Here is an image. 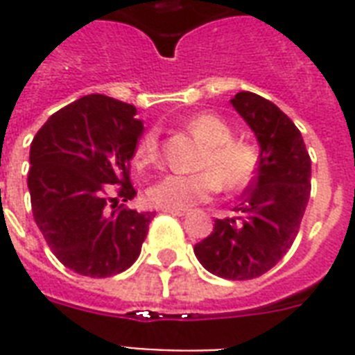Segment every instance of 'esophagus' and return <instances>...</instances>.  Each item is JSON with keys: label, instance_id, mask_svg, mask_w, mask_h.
<instances>
[{"label": "esophagus", "instance_id": "34e87169", "mask_svg": "<svg viewBox=\"0 0 355 355\" xmlns=\"http://www.w3.org/2000/svg\"><path fill=\"white\" fill-rule=\"evenodd\" d=\"M162 211H164V214H171V216H178V217L188 216V210H186V208H162Z\"/></svg>", "mask_w": 355, "mask_h": 355}]
</instances>
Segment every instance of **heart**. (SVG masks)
I'll return each instance as SVG.
<instances>
[{
	"mask_svg": "<svg viewBox=\"0 0 355 355\" xmlns=\"http://www.w3.org/2000/svg\"><path fill=\"white\" fill-rule=\"evenodd\" d=\"M193 136L206 145L199 169L206 171L182 175L169 173L156 180L147 195L153 205L160 208H191L205 202L216 193L219 186L228 191L245 188L258 169L259 153L252 144L232 139V128L214 114H197L188 121ZM160 156V138L150 128L138 139L134 158L139 166H150Z\"/></svg>",
	"mask_w": 355,
	"mask_h": 355,
	"instance_id": "obj_1",
	"label": "heart"
}]
</instances>
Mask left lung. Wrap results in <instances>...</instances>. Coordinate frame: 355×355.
I'll return each instance as SVG.
<instances>
[{"mask_svg":"<svg viewBox=\"0 0 355 355\" xmlns=\"http://www.w3.org/2000/svg\"><path fill=\"white\" fill-rule=\"evenodd\" d=\"M230 105L258 139L259 164L236 217L216 219L193 252L211 275L250 280L291 248L311 191V160L300 130L275 103L239 92Z\"/></svg>","mask_w":355,"mask_h":355,"instance_id":"obj_1","label":"left lung"}]
</instances>
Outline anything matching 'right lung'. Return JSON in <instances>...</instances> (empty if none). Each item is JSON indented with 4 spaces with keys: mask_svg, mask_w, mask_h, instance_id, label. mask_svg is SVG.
I'll return each mask as SVG.
<instances>
[{
    "mask_svg": "<svg viewBox=\"0 0 355 355\" xmlns=\"http://www.w3.org/2000/svg\"><path fill=\"white\" fill-rule=\"evenodd\" d=\"M134 116L132 105L92 94L53 114L31 144L27 186L36 227L77 275L107 278L128 269L155 217L107 197L110 185L122 186L123 202L136 195L128 164L144 121Z\"/></svg>",
    "mask_w": 355,
    "mask_h": 355,
    "instance_id": "1",
    "label": "right lung"
}]
</instances>
